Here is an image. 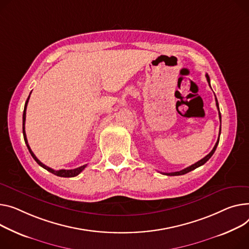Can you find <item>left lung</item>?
I'll return each mask as SVG.
<instances>
[{
	"label": "left lung",
	"instance_id": "left-lung-1",
	"mask_svg": "<svg viewBox=\"0 0 249 249\" xmlns=\"http://www.w3.org/2000/svg\"><path fill=\"white\" fill-rule=\"evenodd\" d=\"M206 79H207V82H208V84H209V86H210V79H209V76L206 74ZM210 88H211V86H210ZM215 101H216V106H217V109H218V111H219V106H218V101H217V99H216V97H215ZM219 119H220V122H221V114H220V111H219ZM220 131H221V128H220ZM220 131H219V136H220ZM218 142H219V137H218V139H217V142H216V144L214 145V147H213V149L211 150V152L209 153V154H207L204 158H202L201 160H199L198 162H196V163H194L193 165H191V166H189V167H187V168H185V169H183V170H180V171H177V172H171V173H163L162 172V174H165V175H168V176H177V175H183V174H186V173H188V172H190V171H192V170H194V169H196L197 167H199V166H201V165H203L204 163H206L209 159H210V157L213 155V153L215 152V150H216V147H217V145H218Z\"/></svg>",
	"mask_w": 249,
	"mask_h": 249
}]
</instances>
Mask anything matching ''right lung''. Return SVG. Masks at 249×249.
Wrapping results in <instances>:
<instances>
[{
    "label": "right lung",
    "instance_id": "add662e5",
    "mask_svg": "<svg viewBox=\"0 0 249 249\" xmlns=\"http://www.w3.org/2000/svg\"><path fill=\"white\" fill-rule=\"evenodd\" d=\"M29 99H30V95H29V97H28V99H27V101H26V103H25V108H24V113H23V135H24L25 143H26V145H27V147H28V149H29V152L31 153L32 157L35 159V161L40 165L41 167H43V168L46 169L47 171L51 172V173H53V174H55V175H57V176H60V177H75V176H77L78 174H80L83 170L85 169V167L87 166V164H86V165H83V166H80V167H78V168H75V169H70V170H66V169L54 170V169H52V168H50V167L46 166L45 164H43V163L35 156V154L33 153V151L31 150V148H30V146H29V144H28V140H27V136H26V131H25L26 110H27V105H28V102H29Z\"/></svg>",
    "mask_w": 249,
    "mask_h": 249
}]
</instances>
